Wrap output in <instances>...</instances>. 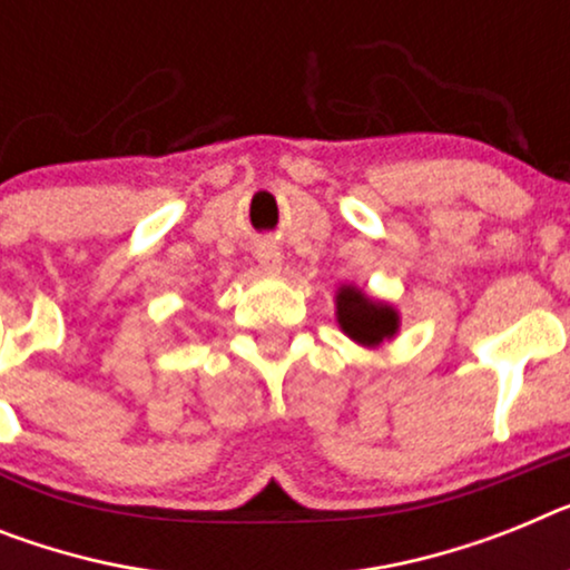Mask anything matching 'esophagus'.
Returning a JSON list of instances; mask_svg holds the SVG:
<instances>
[{
	"label": "esophagus",
	"instance_id": "obj_1",
	"mask_svg": "<svg viewBox=\"0 0 570 570\" xmlns=\"http://www.w3.org/2000/svg\"><path fill=\"white\" fill-rule=\"evenodd\" d=\"M259 265L262 271H267V274H279L282 271V253L276 250V247H262L259 250Z\"/></svg>",
	"mask_w": 570,
	"mask_h": 570
}]
</instances>
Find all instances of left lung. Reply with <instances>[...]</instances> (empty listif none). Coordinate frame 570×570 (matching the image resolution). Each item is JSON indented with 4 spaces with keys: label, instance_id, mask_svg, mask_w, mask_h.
<instances>
[{
    "label": "left lung",
    "instance_id": "left-lung-1",
    "mask_svg": "<svg viewBox=\"0 0 570 570\" xmlns=\"http://www.w3.org/2000/svg\"><path fill=\"white\" fill-rule=\"evenodd\" d=\"M337 325L348 340L363 348H377L401 332V314L386 299H374L357 285H340L334 294Z\"/></svg>",
    "mask_w": 570,
    "mask_h": 570
}]
</instances>
